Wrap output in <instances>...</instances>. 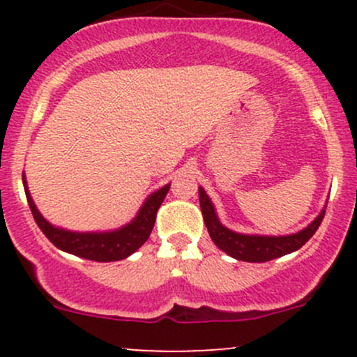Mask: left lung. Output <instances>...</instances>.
<instances>
[{
  "label": "left lung",
  "mask_w": 357,
  "mask_h": 357,
  "mask_svg": "<svg viewBox=\"0 0 357 357\" xmlns=\"http://www.w3.org/2000/svg\"><path fill=\"white\" fill-rule=\"evenodd\" d=\"M199 206H202L203 220L206 225L211 240L220 250L241 261H268L287 253L296 252L312 238V235L321 227L326 210L315 218L309 227L302 231L289 236H257V235H240L228 228H225L216 218L215 208L206 196L203 188H199Z\"/></svg>",
  "instance_id": "1"
}]
</instances>
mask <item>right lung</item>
Wrapping results in <instances>:
<instances>
[{"mask_svg": "<svg viewBox=\"0 0 357 357\" xmlns=\"http://www.w3.org/2000/svg\"><path fill=\"white\" fill-rule=\"evenodd\" d=\"M23 184L26 186V181L23 178ZM167 191H169V184L165 188L158 190L139 210L137 216L126 225L124 228L109 233H75L60 230V228L52 227L47 220L40 215L36 210L33 199H31L28 188H24L26 192L28 204H30L31 215L40 227V230L45 233L48 240L55 245L56 248L63 250V252L72 253V255L87 258L93 261H117L122 258H127L130 253L136 252L146 243L149 238L151 231H153L155 223V215H158L159 206L165 202Z\"/></svg>", "mask_w": 357, "mask_h": 357, "instance_id": "1", "label": "right lung"}]
</instances>
